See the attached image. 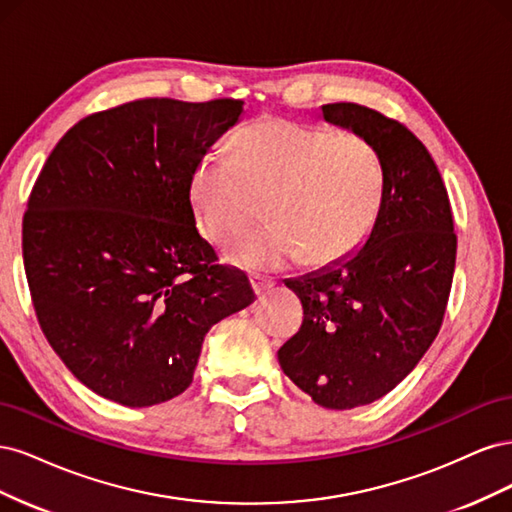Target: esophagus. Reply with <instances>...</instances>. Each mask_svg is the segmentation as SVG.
<instances>
[{"instance_id": "obj_1", "label": "esophagus", "mask_w": 512, "mask_h": 512, "mask_svg": "<svg viewBox=\"0 0 512 512\" xmlns=\"http://www.w3.org/2000/svg\"><path fill=\"white\" fill-rule=\"evenodd\" d=\"M250 282H252V288H254V292L258 294V297L275 286V282L271 280V277H265V275H252Z\"/></svg>"}]
</instances>
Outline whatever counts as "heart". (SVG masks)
Segmentation results:
<instances>
[{
	"instance_id": "heart-1",
	"label": "heart",
	"mask_w": 512,
	"mask_h": 512,
	"mask_svg": "<svg viewBox=\"0 0 512 512\" xmlns=\"http://www.w3.org/2000/svg\"><path fill=\"white\" fill-rule=\"evenodd\" d=\"M382 188L380 153L365 136L262 119L235 136V153L213 147L198 160L190 198L200 232L220 245L241 237L265 203L273 224L241 243L237 258L269 271L354 254L376 224Z\"/></svg>"
}]
</instances>
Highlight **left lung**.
<instances>
[{
	"label": "left lung",
	"mask_w": 512,
	"mask_h": 512,
	"mask_svg": "<svg viewBox=\"0 0 512 512\" xmlns=\"http://www.w3.org/2000/svg\"><path fill=\"white\" fill-rule=\"evenodd\" d=\"M322 119L376 147L382 203L359 250L286 280L303 303V324L277 359L318 406L350 410L393 391L436 339L457 235L440 170L406 126L352 102L324 104Z\"/></svg>",
	"instance_id": "left-lung-1"
}]
</instances>
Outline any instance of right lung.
<instances>
[{
	"instance_id": "obj_1",
	"label": "right lung",
	"mask_w": 512,
	"mask_h": 512,
	"mask_svg": "<svg viewBox=\"0 0 512 512\" xmlns=\"http://www.w3.org/2000/svg\"><path fill=\"white\" fill-rule=\"evenodd\" d=\"M241 100L145 98L72 126L42 166L23 218L40 327L87 389L147 408L192 384L215 322L254 301L247 275L198 235V160Z\"/></svg>"
}]
</instances>
